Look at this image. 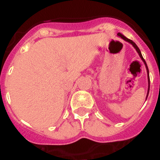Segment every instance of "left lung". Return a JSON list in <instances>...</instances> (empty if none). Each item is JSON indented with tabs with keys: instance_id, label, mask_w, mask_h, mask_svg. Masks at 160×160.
Returning <instances> with one entry per match:
<instances>
[{
	"instance_id": "left-lung-1",
	"label": "left lung",
	"mask_w": 160,
	"mask_h": 160,
	"mask_svg": "<svg viewBox=\"0 0 160 160\" xmlns=\"http://www.w3.org/2000/svg\"><path fill=\"white\" fill-rule=\"evenodd\" d=\"M118 36H119L120 38H122V39H123V40H125V41H126V42H129V43H131V45H132V46H134V47H135V49H136V51L138 52V55H139V56H140L141 59H142V60L143 61L144 64H145V66H146L147 70H148V93H149V90H150V78H149V70H148V66H147L146 62H145V60H144V58H142V53H141L140 50H139V49H138V46H136V44H135V42H132V41H131V39H128V38H126L125 36H123V35H122V34H121V33H120V32H118ZM147 98H148V97H147Z\"/></svg>"
}]
</instances>
